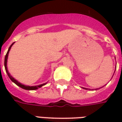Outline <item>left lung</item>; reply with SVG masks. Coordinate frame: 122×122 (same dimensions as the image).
Returning <instances> with one entry per match:
<instances>
[{"mask_svg":"<svg viewBox=\"0 0 122 122\" xmlns=\"http://www.w3.org/2000/svg\"><path fill=\"white\" fill-rule=\"evenodd\" d=\"M116 59V58H115ZM83 89H85V90H88L87 88H85V87H83Z\"/></svg>","mask_w":122,"mask_h":122,"instance_id":"left-lung-1","label":"left lung"}]
</instances>
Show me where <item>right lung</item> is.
Here are the masks:
<instances>
[{
	"label": "right lung",
	"instance_id": "obj_1",
	"mask_svg": "<svg viewBox=\"0 0 122 122\" xmlns=\"http://www.w3.org/2000/svg\"><path fill=\"white\" fill-rule=\"evenodd\" d=\"M14 44V42L12 43V45L10 46V48H8V51H7V53L6 54V56H5V59H4V66H5V70H6V72H7V74H8V76H9L10 79L12 80V82H14V83H15V84L17 85V86H20V87H21V88H23V89H24V90H37L38 88H40V87H41L42 86H43L44 85L46 84H46H40V85H38V86H25V85L23 84H21V83H20V82H18V81H17L16 80L14 79L13 77L10 74V73L8 72V69H7V59H8V53H9V51L10 50V49H11V48H12V45Z\"/></svg>",
	"mask_w": 122,
	"mask_h": 122
}]
</instances>
